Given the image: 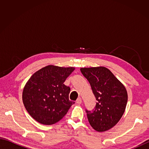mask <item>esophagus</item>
I'll list each match as a JSON object with an SVG mask.
<instances>
[{
	"mask_svg": "<svg viewBox=\"0 0 149 149\" xmlns=\"http://www.w3.org/2000/svg\"><path fill=\"white\" fill-rule=\"evenodd\" d=\"M76 103L77 104H81L82 103V99L81 97H79L78 99L76 100Z\"/></svg>",
	"mask_w": 149,
	"mask_h": 149,
	"instance_id": "obj_1",
	"label": "esophagus"
}]
</instances>
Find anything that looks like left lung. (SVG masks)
Wrapping results in <instances>:
<instances>
[{
	"label": "left lung",
	"instance_id": "obj_1",
	"mask_svg": "<svg viewBox=\"0 0 149 149\" xmlns=\"http://www.w3.org/2000/svg\"><path fill=\"white\" fill-rule=\"evenodd\" d=\"M81 71L89 81L97 100L95 110H86L90 124L98 132L109 130L124 113L128 98L127 90L104 66L81 68Z\"/></svg>",
	"mask_w": 149,
	"mask_h": 149
}]
</instances>
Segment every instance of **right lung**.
<instances>
[{"label": "right lung", "instance_id": "obj_1", "mask_svg": "<svg viewBox=\"0 0 149 149\" xmlns=\"http://www.w3.org/2000/svg\"><path fill=\"white\" fill-rule=\"evenodd\" d=\"M75 68L47 65L33 74L25 84L22 100L27 112L42 124L59 122L74 104L69 100L70 88L64 82Z\"/></svg>", "mask_w": 149, "mask_h": 149}]
</instances>
